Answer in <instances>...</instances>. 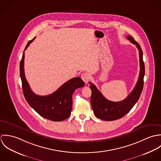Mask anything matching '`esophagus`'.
<instances>
[{"label": "esophagus", "instance_id": "1", "mask_svg": "<svg viewBox=\"0 0 161 161\" xmlns=\"http://www.w3.org/2000/svg\"><path fill=\"white\" fill-rule=\"evenodd\" d=\"M81 78L84 81V82L86 84L88 83V82L90 80V75L89 74L86 73V72H84V73H82V75H81Z\"/></svg>", "mask_w": 161, "mask_h": 161}]
</instances>
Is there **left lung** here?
Listing matches in <instances>:
<instances>
[{
  "label": "left lung",
  "instance_id": "left-lung-1",
  "mask_svg": "<svg viewBox=\"0 0 161 161\" xmlns=\"http://www.w3.org/2000/svg\"><path fill=\"white\" fill-rule=\"evenodd\" d=\"M126 38L138 47L139 54V75L138 82L130 94L121 102H112L104 97L94 84L89 82L92 91L91 103L93 113L98 118L105 121L116 120L126 115L138 102L143 89L145 68L142 59V51L141 46L133 36H128Z\"/></svg>",
  "mask_w": 161,
  "mask_h": 161
}]
</instances>
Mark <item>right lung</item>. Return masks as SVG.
<instances>
[{"label": "right lung", "mask_w": 161, "mask_h": 161, "mask_svg": "<svg viewBox=\"0 0 161 161\" xmlns=\"http://www.w3.org/2000/svg\"><path fill=\"white\" fill-rule=\"evenodd\" d=\"M35 38L29 41L25 50ZM23 52L20 64V74L22 83L23 95L28 104L38 114L47 119L61 121L69 117L72 107V94L77 88L84 86L80 77H74L65 82L56 91L46 96H40L33 92L26 80L24 72Z\"/></svg>", "instance_id": "1"}]
</instances>
